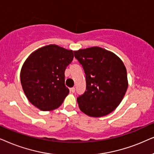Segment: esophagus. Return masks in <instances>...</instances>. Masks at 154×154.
Returning <instances> with one entry per match:
<instances>
[{"label":"esophagus","instance_id":"1","mask_svg":"<svg viewBox=\"0 0 154 154\" xmlns=\"http://www.w3.org/2000/svg\"><path fill=\"white\" fill-rule=\"evenodd\" d=\"M70 92H72V93H74V92L75 91V87H72V88H70Z\"/></svg>","mask_w":154,"mask_h":154}]
</instances>
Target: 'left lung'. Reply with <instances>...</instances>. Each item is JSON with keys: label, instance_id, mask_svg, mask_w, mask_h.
Segmentation results:
<instances>
[{"label": "left lung", "instance_id": "left-lung-1", "mask_svg": "<svg viewBox=\"0 0 154 154\" xmlns=\"http://www.w3.org/2000/svg\"><path fill=\"white\" fill-rule=\"evenodd\" d=\"M86 77L85 93L77 98L79 109L91 117H102L118 107L128 89V75L116 55L99 47L74 51Z\"/></svg>", "mask_w": 154, "mask_h": 154}]
</instances>
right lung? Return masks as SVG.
Returning <instances> with one entry per match:
<instances>
[{
	"mask_svg": "<svg viewBox=\"0 0 154 154\" xmlns=\"http://www.w3.org/2000/svg\"><path fill=\"white\" fill-rule=\"evenodd\" d=\"M74 58L73 51L56 45L32 53L20 72L22 89L32 104L48 111L58 108L69 94L65 71Z\"/></svg>",
	"mask_w": 154,
	"mask_h": 154,
	"instance_id": "add662e5",
	"label": "right lung"
}]
</instances>
